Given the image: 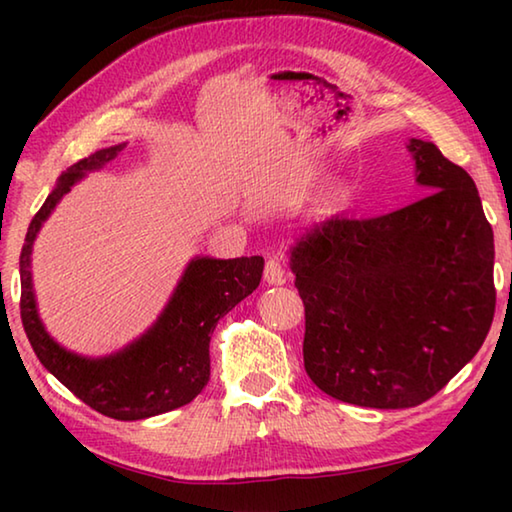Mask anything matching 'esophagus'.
I'll use <instances>...</instances> for the list:
<instances>
[{"mask_svg":"<svg viewBox=\"0 0 512 512\" xmlns=\"http://www.w3.org/2000/svg\"><path fill=\"white\" fill-rule=\"evenodd\" d=\"M264 282L266 284H282L284 282V266L277 257H271L264 266Z\"/></svg>","mask_w":512,"mask_h":512,"instance_id":"1","label":"esophagus"}]
</instances>
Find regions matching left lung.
<instances>
[{"label": "left lung", "mask_w": 512, "mask_h": 512, "mask_svg": "<svg viewBox=\"0 0 512 512\" xmlns=\"http://www.w3.org/2000/svg\"><path fill=\"white\" fill-rule=\"evenodd\" d=\"M424 198L377 219L327 216L289 246L305 370L334 400L409 409L452 379L495 316V235L470 173L406 142Z\"/></svg>", "instance_id": "8db88e82"}]
</instances>
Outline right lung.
Instances as JSON below:
<instances>
[{
    "label": "right lung",
    "instance_id": "add662e5",
    "mask_svg": "<svg viewBox=\"0 0 512 512\" xmlns=\"http://www.w3.org/2000/svg\"><path fill=\"white\" fill-rule=\"evenodd\" d=\"M126 142L106 146L60 173L45 205L33 216L20 255L24 332L42 366L94 411L115 420H144L180 409L210 381V339L219 320L259 287L262 257L216 259L196 255L187 262L176 289L144 334L103 357L67 350L42 323L33 289L31 255L42 225L92 171L106 167Z\"/></svg>",
    "mask_w": 512,
    "mask_h": 512
}]
</instances>
